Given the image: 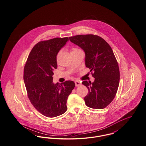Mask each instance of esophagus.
<instances>
[{"label":"esophagus","mask_w":146,"mask_h":146,"mask_svg":"<svg viewBox=\"0 0 146 146\" xmlns=\"http://www.w3.org/2000/svg\"><path fill=\"white\" fill-rule=\"evenodd\" d=\"M82 84L80 82H78V81H76L75 82V85H76V86L78 87L79 86H80Z\"/></svg>","instance_id":"34e87169"}]
</instances>
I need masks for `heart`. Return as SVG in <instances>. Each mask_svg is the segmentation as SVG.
I'll list each match as a JSON object with an SVG mask.
<instances>
[{"label": "heart", "mask_w": 146, "mask_h": 146, "mask_svg": "<svg viewBox=\"0 0 146 146\" xmlns=\"http://www.w3.org/2000/svg\"><path fill=\"white\" fill-rule=\"evenodd\" d=\"M79 50H80V49H78V48H72V51H71V52H75V51H79Z\"/></svg>", "instance_id": "1"}]
</instances>
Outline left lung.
<instances>
[{
    "label": "left lung",
    "instance_id": "1",
    "mask_svg": "<svg viewBox=\"0 0 146 146\" xmlns=\"http://www.w3.org/2000/svg\"><path fill=\"white\" fill-rule=\"evenodd\" d=\"M69 39L85 51V66L95 78L92 83L82 82L89 92L84 97L85 104L91 108H106L115 96L120 80L118 62L111 47L97 35H77Z\"/></svg>",
    "mask_w": 146,
    "mask_h": 146
}]
</instances>
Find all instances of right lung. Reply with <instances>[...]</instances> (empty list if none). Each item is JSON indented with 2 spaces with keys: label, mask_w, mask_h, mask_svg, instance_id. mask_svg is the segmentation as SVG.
Segmentation results:
<instances>
[{
  "label": "right lung",
  "mask_w": 146,
  "mask_h": 146,
  "mask_svg": "<svg viewBox=\"0 0 146 146\" xmlns=\"http://www.w3.org/2000/svg\"><path fill=\"white\" fill-rule=\"evenodd\" d=\"M68 40V38L65 37L38 42L24 67L23 79L28 98L38 111L49 118L67 111V98L75 87L71 80L52 83L53 71L57 68L56 56Z\"/></svg>",
  "instance_id": "add662e5"
}]
</instances>
